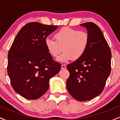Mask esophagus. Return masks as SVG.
Here are the masks:
<instances>
[{"mask_svg": "<svg viewBox=\"0 0 120 120\" xmlns=\"http://www.w3.org/2000/svg\"><path fill=\"white\" fill-rule=\"evenodd\" d=\"M66 68H67V66H66V65H64V64L61 65V69H65Z\"/></svg>", "mask_w": 120, "mask_h": 120, "instance_id": "obj_1", "label": "esophagus"}]
</instances>
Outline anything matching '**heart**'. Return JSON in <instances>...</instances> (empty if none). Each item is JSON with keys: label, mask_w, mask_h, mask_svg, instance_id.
Here are the masks:
<instances>
[{"label": "heart", "mask_w": 120, "mask_h": 120, "mask_svg": "<svg viewBox=\"0 0 120 120\" xmlns=\"http://www.w3.org/2000/svg\"><path fill=\"white\" fill-rule=\"evenodd\" d=\"M55 40L47 38L45 39V46L49 54L53 57H57L64 51L57 60L65 63L70 60H77L86 52L90 37L87 33L79 31L68 27H64L54 34Z\"/></svg>", "instance_id": "b5f03b06"}]
</instances>
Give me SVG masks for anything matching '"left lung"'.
<instances>
[{
  "label": "left lung",
  "mask_w": 120,
  "mask_h": 120,
  "mask_svg": "<svg viewBox=\"0 0 120 120\" xmlns=\"http://www.w3.org/2000/svg\"><path fill=\"white\" fill-rule=\"evenodd\" d=\"M86 27L90 42L81 58L67 65L70 75L67 81L69 93L80 101L95 98L105 86L111 68V51L102 31L95 24H80Z\"/></svg>",
  "instance_id": "left-lung-1"
}]
</instances>
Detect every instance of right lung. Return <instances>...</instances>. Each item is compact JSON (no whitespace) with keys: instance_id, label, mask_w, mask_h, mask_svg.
<instances>
[{"instance_id":"1","label":"right lung","mask_w":120,"mask_h":120,"mask_svg":"<svg viewBox=\"0 0 120 120\" xmlns=\"http://www.w3.org/2000/svg\"><path fill=\"white\" fill-rule=\"evenodd\" d=\"M58 26L37 22L26 24L14 39L8 54L7 72L16 93L29 100L42 96L51 78L61 69L45 46L47 37Z\"/></svg>"}]
</instances>
